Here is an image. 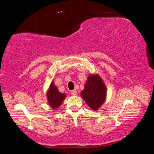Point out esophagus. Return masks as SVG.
<instances>
[{"label": "esophagus", "mask_w": 154, "mask_h": 154, "mask_svg": "<svg viewBox=\"0 0 154 154\" xmlns=\"http://www.w3.org/2000/svg\"><path fill=\"white\" fill-rule=\"evenodd\" d=\"M77 94V91L75 90H73L71 91V94H72V95L76 96Z\"/></svg>", "instance_id": "1"}]
</instances>
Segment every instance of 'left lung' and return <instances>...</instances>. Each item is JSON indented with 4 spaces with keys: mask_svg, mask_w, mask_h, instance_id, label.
<instances>
[{
    "mask_svg": "<svg viewBox=\"0 0 154 154\" xmlns=\"http://www.w3.org/2000/svg\"><path fill=\"white\" fill-rule=\"evenodd\" d=\"M106 87L102 78L97 73L90 74L81 96L93 111H97L105 102Z\"/></svg>",
    "mask_w": 154,
    "mask_h": 154,
    "instance_id": "1",
    "label": "left lung"
}]
</instances>
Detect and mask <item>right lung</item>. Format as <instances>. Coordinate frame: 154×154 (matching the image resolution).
<instances>
[{
    "label": "right lung",
    "mask_w": 154,
    "mask_h": 154,
    "mask_svg": "<svg viewBox=\"0 0 154 154\" xmlns=\"http://www.w3.org/2000/svg\"><path fill=\"white\" fill-rule=\"evenodd\" d=\"M46 96L49 105L54 110L59 108L66 97L65 94L61 93L58 90V88L54 84L53 80H52L49 88L47 90Z\"/></svg>",
    "instance_id": "right-lung-1"
}]
</instances>
